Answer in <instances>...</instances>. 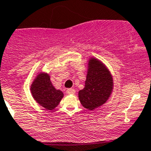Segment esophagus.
Returning a JSON list of instances; mask_svg holds the SVG:
<instances>
[{
  "label": "esophagus",
  "instance_id": "34e87169",
  "mask_svg": "<svg viewBox=\"0 0 151 151\" xmlns=\"http://www.w3.org/2000/svg\"><path fill=\"white\" fill-rule=\"evenodd\" d=\"M66 92H67V94L68 95H73L75 93V90L74 89H68L66 90Z\"/></svg>",
  "mask_w": 151,
  "mask_h": 151
}]
</instances>
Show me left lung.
Returning <instances> with one entry per match:
<instances>
[{"mask_svg": "<svg viewBox=\"0 0 151 151\" xmlns=\"http://www.w3.org/2000/svg\"><path fill=\"white\" fill-rule=\"evenodd\" d=\"M114 89V80L107 66L99 59L88 60L85 87L79 91L78 98L83 107L94 111L105 104Z\"/></svg>", "mask_w": 151, "mask_h": 151, "instance_id": "left-lung-1", "label": "left lung"}]
</instances>
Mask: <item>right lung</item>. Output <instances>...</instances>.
Listing matches in <instances>:
<instances>
[{
    "instance_id": "right-lung-1",
    "label": "right lung",
    "mask_w": 151,
    "mask_h": 151,
    "mask_svg": "<svg viewBox=\"0 0 151 151\" xmlns=\"http://www.w3.org/2000/svg\"><path fill=\"white\" fill-rule=\"evenodd\" d=\"M31 93L36 102L47 111H52L59 105L63 92L56 89L50 81V74L39 72L30 86Z\"/></svg>"
}]
</instances>
